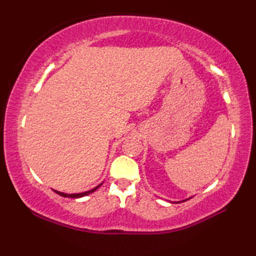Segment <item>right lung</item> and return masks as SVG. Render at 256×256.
I'll return each mask as SVG.
<instances>
[{
	"mask_svg": "<svg viewBox=\"0 0 256 256\" xmlns=\"http://www.w3.org/2000/svg\"><path fill=\"white\" fill-rule=\"evenodd\" d=\"M101 186V184H99V186H96V188H94V189H91V190H89V192H81V194H64V192H57V190H54V192H55L56 194H58L59 196H62V197H67V198H80V197H84V196H86V194H91V192H96V190L99 188Z\"/></svg>",
	"mask_w": 256,
	"mask_h": 256,
	"instance_id": "add662e5",
	"label": "right lung"
}]
</instances>
